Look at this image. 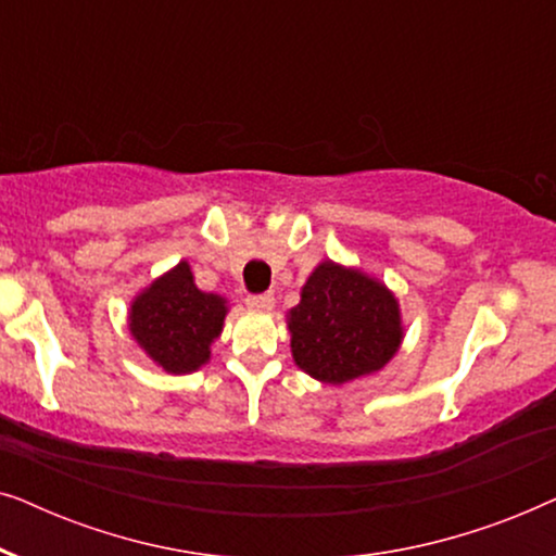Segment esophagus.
I'll return each instance as SVG.
<instances>
[{"label":"esophagus","mask_w":556,"mask_h":556,"mask_svg":"<svg viewBox=\"0 0 556 556\" xmlns=\"http://www.w3.org/2000/svg\"><path fill=\"white\" fill-rule=\"evenodd\" d=\"M245 303H248V308H253V311H270L276 299H273V293H253V295H248Z\"/></svg>","instance_id":"obj_1"}]
</instances>
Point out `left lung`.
<instances>
[{
	"instance_id": "1",
	"label": "left lung",
	"mask_w": 556,
	"mask_h": 556,
	"mask_svg": "<svg viewBox=\"0 0 556 556\" xmlns=\"http://www.w3.org/2000/svg\"><path fill=\"white\" fill-rule=\"evenodd\" d=\"M293 362L318 382L344 384L379 371L402 344L400 303L377 278L324 261L288 311Z\"/></svg>"
}]
</instances>
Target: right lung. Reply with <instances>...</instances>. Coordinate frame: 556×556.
Masks as SVG:
<instances>
[{
  "mask_svg": "<svg viewBox=\"0 0 556 556\" xmlns=\"http://www.w3.org/2000/svg\"><path fill=\"white\" fill-rule=\"evenodd\" d=\"M227 316V301L194 286L187 261L136 295L128 329L149 359L169 375H189L210 362V346Z\"/></svg>",
  "mask_w": 556,
  "mask_h": 556,
  "instance_id": "add662e5",
  "label": "right lung"
}]
</instances>
